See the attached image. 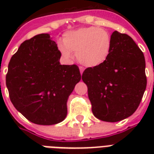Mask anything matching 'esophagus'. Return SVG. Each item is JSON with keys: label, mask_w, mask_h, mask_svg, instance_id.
Here are the masks:
<instances>
[{"label": "esophagus", "mask_w": 154, "mask_h": 154, "mask_svg": "<svg viewBox=\"0 0 154 154\" xmlns=\"http://www.w3.org/2000/svg\"><path fill=\"white\" fill-rule=\"evenodd\" d=\"M79 69H80V72H81V74H82L83 72H84V68L81 66V67H79Z\"/></svg>", "instance_id": "1"}]
</instances>
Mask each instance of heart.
I'll list each match as a JSON object with an SVG mask.
<instances>
[{
    "label": "heart",
    "mask_w": 154,
    "mask_h": 154,
    "mask_svg": "<svg viewBox=\"0 0 154 154\" xmlns=\"http://www.w3.org/2000/svg\"><path fill=\"white\" fill-rule=\"evenodd\" d=\"M58 49L63 57L70 60L76 52L77 60L87 67H97L107 60L112 47L111 34L96 27L79 28L68 31L63 36Z\"/></svg>",
    "instance_id": "b5f03b06"
}]
</instances>
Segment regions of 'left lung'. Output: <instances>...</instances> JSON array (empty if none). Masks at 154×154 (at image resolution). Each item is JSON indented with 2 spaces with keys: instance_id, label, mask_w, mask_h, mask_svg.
<instances>
[{
  "instance_id": "obj_1",
  "label": "left lung",
  "mask_w": 154,
  "mask_h": 154,
  "mask_svg": "<svg viewBox=\"0 0 154 154\" xmlns=\"http://www.w3.org/2000/svg\"><path fill=\"white\" fill-rule=\"evenodd\" d=\"M109 57L82 74L92 112L97 118L117 122L131 116L140 105L147 84L143 53L131 37L114 31Z\"/></svg>"
}]
</instances>
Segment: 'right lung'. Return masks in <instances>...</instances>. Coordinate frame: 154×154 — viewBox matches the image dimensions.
Returning <instances> with one entry per match:
<instances>
[{
    "label": "right lung",
    "instance_id": "add662e5",
    "mask_svg": "<svg viewBox=\"0 0 154 154\" xmlns=\"http://www.w3.org/2000/svg\"><path fill=\"white\" fill-rule=\"evenodd\" d=\"M60 51L49 34L42 33L20 45L11 57L6 75L10 100L29 122L60 123L67 115V101L81 81L77 65H60Z\"/></svg>",
    "mask_w": 154,
    "mask_h": 154
}]
</instances>
